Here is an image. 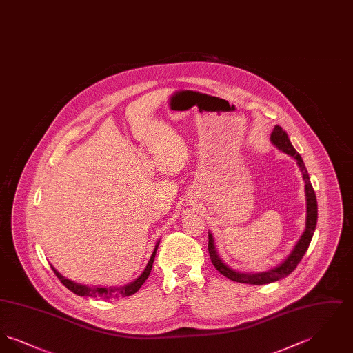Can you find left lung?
I'll list each match as a JSON object with an SVG mask.
<instances>
[{
	"label": "left lung",
	"instance_id": "8db88e82",
	"mask_svg": "<svg viewBox=\"0 0 353 353\" xmlns=\"http://www.w3.org/2000/svg\"><path fill=\"white\" fill-rule=\"evenodd\" d=\"M271 143L279 150V151L285 152L288 156L294 157L301 168L302 172L303 180H304V190H305V201H307V216H305V229L303 232L302 236L299 238V241L296 242V245L294 246L292 252L288 254V256L285 258V261L272 268V269L263 271V272H239L232 270L229 266H226L222 259L219 258L217 249L214 246V239L213 235L209 232V255L212 259V263L214 265V268L219 270V272L229 278L230 281L234 282H239V283H248V285H268V283H272L276 282L282 278H285L287 275H290L294 270L296 269L298 263L302 261L304 254L307 252L310 242L312 239V235L315 232L316 228V222H318V201H316V196L314 192V188L310 181V176L308 172L305 169V165L303 163L301 154L296 152V150L292 147L288 134H285V131L282 130V127L275 125L272 130V134L270 136Z\"/></svg>",
	"mask_w": 353,
	"mask_h": 353
}]
</instances>
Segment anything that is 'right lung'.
I'll use <instances>...</instances> for the list:
<instances>
[{
    "label": "right lung",
    "instance_id": "right-lung-1",
    "mask_svg": "<svg viewBox=\"0 0 353 353\" xmlns=\"http://www.w3.org/2000/svg\"><path fill=\"white\" fill-rule=\"evenodd\" d=\"M159 243H160V241H157V243L154 246V250L152 252L151 258H150L144 271L139 275V278H136L131 283L125 285H119V287H97V285L95 287H88V285L75 283L68 278L62 276L52 266H51V269L54 271V274L58 276V279L63 283V285H66L70 291H72L74 294H77L79 296H91V298H101V299H111V298H120V296L125 298V296H131V295H134V292H137L139 288L143 285V283L147 281V278L150 276Z\"/></svg>",
    "mask_w": 353,
    "mask_h": 353
}]
</instances>
